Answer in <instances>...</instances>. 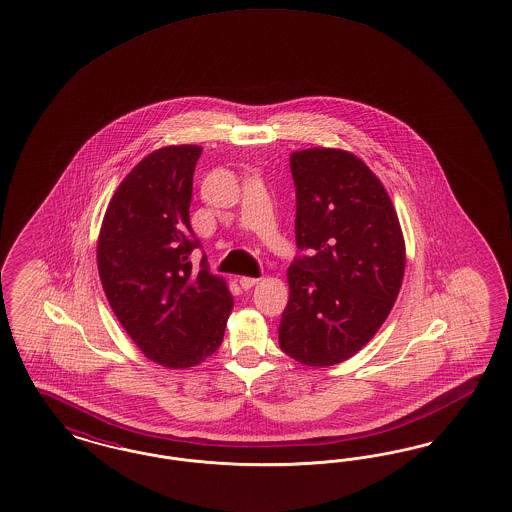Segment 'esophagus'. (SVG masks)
<instances>
[{"mask_svg": "<svg viewBox=\"0 0 512 512\" xmlns=\"http://www.w3.org/2000/svg\"><path fill=\"white\" fill-rule=\"evenodd\" d=\"M258 281H260V279H256V277H241L239 284H241V288L248 290V288H252L254 284L258 283Z\"/></svg>", "mask_w": 512, "mask_h": 512, "instance_id": "esophagus-1", "label": "esophagus"}]
</instances>
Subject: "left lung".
<instances>
[{
    "label": "left lung",
    "mask_w": 512,
    "mask_h": 512,
    "mask_svg": "<svg viewBox=\"0 0 512 512\" xmlns=\"http://www.w3.org/2000/svg\"><path fill=\"white\" fill-rule=\"evenodd\" d=\"M296 245L279 345L305 366H332L374 338L397 300L406 248L397 212L357 155L313 148L290 155Z\"/></svg>",
    "instance_id": "8db88e82"
}]
</instances>
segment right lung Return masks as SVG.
<instances>
[{
	"instance_id": "add662e5",
	"label": "right lung",
	"mask_w": 512,
	"mask_h": 512,
	"mask_svg": "<svg viewBox=\"0 0 512 512\" xmlns=\"http://www.w3.org/2000/svg\"><path fill=\"white\" fill-rule=\"evenodd\" d=\"M201 146L144 157L114 193L98 237V275L117 321L140 351L167 368H190L224 340L233 298L226 281L199 269L190 224Z\"/></svg>"
}]
</instances>
